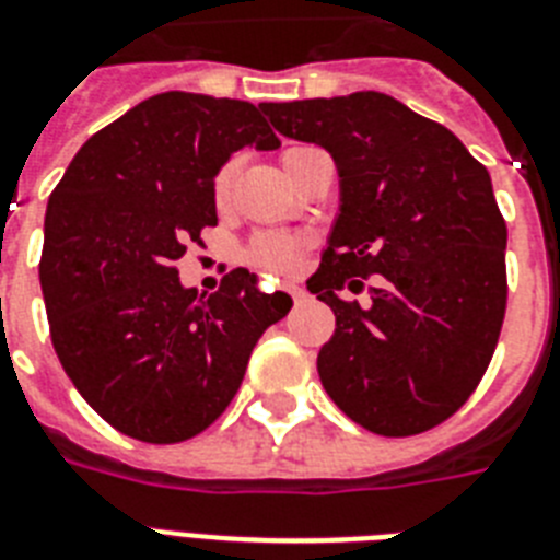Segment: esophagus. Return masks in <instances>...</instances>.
I'll return each mask as SVG.
<instances>
[{"label":"esophagus","instance_id":"esophagus-1","mask_svg":"<svg viewBox=\"0 0 560 560\" xmlns=\"http://www.w3.org/2000/svg\"><path fill=\"white\" fill-rule=\"evenodd\" d=\"M290 295H293L295 302H304V299H307V290L304 288H299V284H290Z\"/></svg>","mask_w":560,"mask_h":560}]
</instances>
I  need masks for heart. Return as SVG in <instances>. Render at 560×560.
Returning a JSON list of instances; mask_svg holds the SVG:
<instances>
[{"instance_id":"heart-1","label":"heart","mask_w":560,"mask_h":560,"mask_svg":"<svg viewBox=\"0 0 560 560\" xmlns=\"http://www.w3.org/2000/svg\"><path fill=\"white\" fill-rule=\"evenodd\" d=\"M295 150L302 148L284 150L281 162H288ZM233 182H236V162H228L213 178L215 208H228L230 196H233ZM299 250H302V238L299 236H290V233H258L250 242V247H247V258H250V265L261 267L267 272H290L295 267Z\"/></svg>"}]
</instances>
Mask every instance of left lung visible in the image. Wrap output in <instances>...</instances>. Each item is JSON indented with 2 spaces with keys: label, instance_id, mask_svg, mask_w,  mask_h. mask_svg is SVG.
Masks as SVG:
<instances>
[{
  "label": "left lung",
  "instance_id": "1",
  "mask_svg": "<svg viewBox=\"0 0 560 560\" xmlns=\"http://www.w3.org/2000/svg\"><path fill=\"white\" fill-rule=\"evenodd\" d=\"M281 136L338 167L336 224L307 281L336 313L318 375L338 410L401 439L447 421L481 382L506 310V224L462 139L387 93L265 102ZM374 281L364 305L340 299Z\"/></svg>",
  "mask_w": 560,
  "mask_h": 560
}]
</instances>
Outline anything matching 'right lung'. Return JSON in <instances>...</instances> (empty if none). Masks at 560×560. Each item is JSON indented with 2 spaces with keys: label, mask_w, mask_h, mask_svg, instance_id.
Listing matches in <instances>:
<instances>
[{
  "label": "right lung",
  "mask_w": 560,
  "mask_h": 560,
  "mask_svg": "<svg viewBox=\"0 0 560 560\" xmlns=\"http://www.w3.org/2000/svg\"><path fill=\"white\" fill-rule=\"evenodd\" d=\"M279 139L250 102L167 91L93 133L45 213L39 281L65 373L107 424L176 444L228 410L290 295L230 270L215 293L178 281L213 228V178L236 150Z\"/></svg>",
  "instance_id": "add662e5"
}]
</instances>
